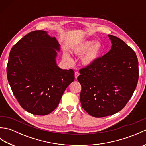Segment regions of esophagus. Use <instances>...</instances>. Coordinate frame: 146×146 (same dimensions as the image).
I'll return each instance as SVG.
<instances>
[{"label": "esophagus", "mask_w": 146, "mask_h": 146, "mask_svg": "<svg viewBox=\"0 0 146 146\" xmlns=\"http://www.w3.org/2000/svg\"><path fill=\"white\" fill-rule=\"evenodd\" d=\"M79 73L78 72V71H75V79H77V78H78V76H79Z\"/></svg>", "instance_id": "esophagus-1"}]
</instances>
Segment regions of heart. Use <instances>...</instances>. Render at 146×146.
I'll return each mask as SVG.
<instances>
[{
    "mask_svg": "<svg viewBox=\"0 0 146 146\" xmlns=\"http://www.w3.org/2000/svg\"><path fill=\"white\" fill-rule=\"evenodd\" d=\"M103 46L101 42H94L92 40H85L74 44L70 49V52L76 56H81V63L84 66L93 64L101 55ZM63 58L66 61L71 62V59L67 53H64Z\"/></svg>",
    "mask_w": 146,
    "mask_h": 146,
    "instance_id": "1",
    "label": "heart"
}]
</instances>
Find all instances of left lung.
Instances as JSON below:
<instances>
[{
	"mask_svg": "<svg viewBox=\"0 0 146 146\" xmlns=\"http://www.w3.org/2000/svg\"><path fill=\"white\" fill-rule=\"evenodd\" d=\"M110 50L94 63L80 70L82 107L94 117L111 115L125 106L139 79L135 52L122 39L108 35Z\"/></svg>",
	"mask_w": 146,
	"mask_h": 146,
	"instance_id": "left-lung-1",
	"label": "left lung"
}]
</instances>
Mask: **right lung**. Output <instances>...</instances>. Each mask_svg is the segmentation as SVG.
Masks as SVG:
<instances>
[{
  "label": "right lung",
  "mask_w": 146,
  "mask_h": 146,
  "mask_svg": "<svg viewBox=\"0 0 146 146\" xmlns=\"http://www.w3.org/2000/svg\"><path fill=\"white\" fill-rule=\"evenodd\" d=\"M60 46L54 37L38 30L27 34L11 49L8 82L21 106L30 113L46 115L52 112L75 80L72 69L57 66Z\"/></svg>",
  "instance_id": "right-lung-1"
}]
</instances>
